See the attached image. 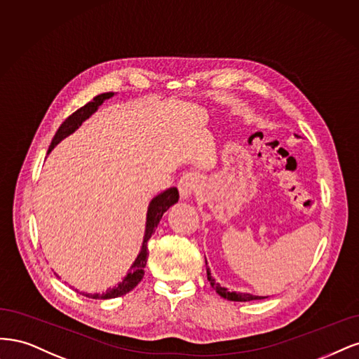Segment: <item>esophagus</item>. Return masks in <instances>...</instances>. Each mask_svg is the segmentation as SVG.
I'll return each mask as SVG.
<instances>
[{
  "mask_svg": "<svg viewBox=\"0 0 359 359\" xmlns=\"http://www.w3.org/2000/svg\"><path fill=\"white\" fill-rule=\"evenodd\" d=\"M196 183H198V179L194 175H184L180 182H179V192L182 195V198H189V196L195 192L196 189Z\"/></svg>",
  "mask_w": 359,
  "mask_h": 359,
  "instance_id": "obj_1",
  "label": "esophagus"
}]
</instances>
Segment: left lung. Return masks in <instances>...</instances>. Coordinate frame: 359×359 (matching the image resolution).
<instances>
[{"label":"left lung","instance_id":"1","mask_svg":"<svg viewBox=\"0 0 359 359\" xmlns=\"http://www.w3.org/2000/svg\"><path fill=\"white\" fill-rule=\"evenodd\" d=\"M207 264V261H205ZM207 280L210 282L212 287L215 289V291L221 295L222 298H226L229 299V302H252V299H261V297L258 295H252V294H243V292H229L226 287L219 285L213 277H212V273H210V269L207 267Z\"/></svg>","mask_w":359,"mask_h":359}]
</instances>
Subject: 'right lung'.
Listing matches in <instances>:
<instances>
[{
	"instance_id": "add662e5",
	"label": "right lung",
	"mask_w": 359,
	"mask_h": 359,
	"mask_svg": "<svg viewBox=\"0 0 359 359\" xmlns=\"http://www.w3.org/2000/svg\"><path fill=\"white\" fill-rule=\"evenodd\" d=\"M113 95H114V92H106V94H100L94 100L89 101L88 104H85L83 107H80L79 110H76L72 114V116H68L61 123L60 128H57L56 134L53 135L52 143L49 146V152L57 143L64 140L65 137L73 134L79 128V126L82 125L90 116V114H94L98 110V107L101 106L104 101L111 98ZM177 201H179V191L176 188H170L164 192H161L159 195H156L155 198L149 203V207H147L146 229H144L142 250L137 255L135 261L133 262L128 273H126V276L123 277V280L121 283H118L114 287L107 289V291L102 292V294H82V295H85L88 298H94V299H110V298L122 297L125 294H128L130 291H133V289L142 282L143 276H144V269H146V262H147V257H149L147 241L155 233V229H156V226L161 221V217H163V215L170 209L172 204H176Z\"/></svg>"
}]
</instances>
